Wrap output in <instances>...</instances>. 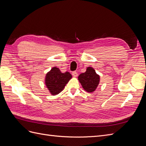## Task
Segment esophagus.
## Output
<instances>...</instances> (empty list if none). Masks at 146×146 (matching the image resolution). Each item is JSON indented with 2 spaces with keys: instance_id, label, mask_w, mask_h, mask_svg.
Listing matches in <instances>:
<instances>
[{
  "instance_id": "esophagus-1",
  "label": "esophagus",
  "mask_w": 146,
  "mask_h": 146,
  "mask_svg": "<svg viewBox=\"0 0 146 146\" xmlns=\"http://www.w3.org/2000/svg\"><path fill=\"white\" fill-rule=\"evenodd\" d=\"M72 76L74 77H77L78 76V73L76 71H74V72H72Z\"/></svg>"
}]
</instances>
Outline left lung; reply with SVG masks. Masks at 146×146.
Masks as SVG:
<instances>
[{"instance_id": "8db88e82", "label": "left lung", "mask_w": 146, "mask_h": 146, "mask_svg": "<svg viewBox=\"0 0 146 146\" xmlns=\"http://www.w3.org/2000/svg\"><path fill=\"white\" fill-rule=\"evenodd\" d=\"M78 79L83 89L88 92H94L100 82V76L92 67H88L85 72L79 75Z\"/></svg>"}]
</instances>
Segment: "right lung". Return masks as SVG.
<instances>
[{"label": "right lung", "mask_w": 146, "mask_h": 146, "mask_svg": "<svg viewBox=\"0 0 146 146\" xmlns=\"http://www.w3.org/2000/svg\"><path fill=\"white\" fill-rule=\"evenodd\" d=\"M70 78H72V75L69 72L63 73L59 68L54 67L47 73L45 84L50 93L52 96H55L63 90Z\"/></svg>", "instance_id": "right-lung-1"}]
</instances>
